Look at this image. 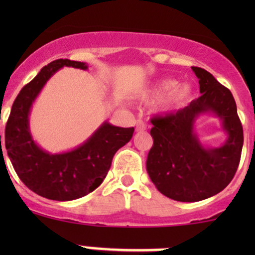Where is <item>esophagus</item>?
I'll return each mask as SVG.
<instances>
[{"mask_svg": "<svg viewBox=\"0 0 255 255\" xmlns=\"http://www.w3.org/2000/svg\"><path fill=\"white\" fill-rule=\"evenodd\" d=\"M145 129H146L145 123H144L143 121H137V123H135V130H137V132H140V130H145Z\"/></svg>", "mask_w": 255, "mask_h": 255, "instance_id": "1", "label": "esophagus"}]
</instances>
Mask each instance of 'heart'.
<instances>
[{
	"instance_id": "1",
	"label": "heart",
	"mask_w": 255,
	"mask_h": 255,
	"mask_svg": "<svg viewBox=\"0 0 255 255\" xmlns=\"http://www.w3.org/2000/svg\"><path fill=\"white\" fill-rule=\"evenodd\" d=\"M146 96L161 99L158 109L161 112H171L189 104L192 97V87L190 84H179L174 79H163L149 87Z\"/></svg>"
}]
</instances>
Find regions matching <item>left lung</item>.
Returning <instances> with one entry per match:
<instances>
[{
  "mask_svg": "<svg viewBox=\"0 0 255 255\" xmlns=\"http://www.w3.org/2000/svg\"><path fill=\"white\" fill-rule=\"evenodd\" d=\"M191 69L201 96L176 113L151 118L154 144L146 158V171L156 189L180 202L201 201L222 191L237 171L243 146V128L231 91L205 69ZM202 114L221 121L226 140L220 147L199 140L194 125Z\"/></svg>",
  "mask_w": 255,
  "mask_h": 255,
  "instance_id": "8db88e82",
  "label": "left lung"
}]
</instances>
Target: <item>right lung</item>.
Returning <instances> with one entry per match:
<instances>
[{
  "instance_id": "add662e5",
  "label": "right lung",
  "mask_w": 255,
  "mask_h": 255,
  "mask_svg": "<svg viewBox=\"0 0 255 255\" xmlns=\"http://www.w3.org/2000/svg\"><path fill=\"white\" fill-rule=\"evenodd\" d=\"M64 66L87 70L86 63L58 59L42 69L18 94L4 132L8 158L23 184L39 196L71 201L101 185L113 155L132 138L134 128L116 127L105 121L84 143L61 153H49L33 139L29 115L48 80Z\"/></svg>"
}]
</instances>
